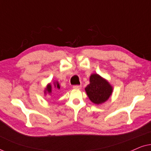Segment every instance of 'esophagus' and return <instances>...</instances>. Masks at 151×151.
Instances as JSON below:
<instances>
[{"label": "esophagus", "instance_id": "esophagus-1", "mask_svg": "<svg viewBox=\"0 0 151 151\" xmlns=\"http://www.w3.org/2000/svg\"><path fill=\"white\" fill-rule=\"evenodd\" d=\"M73 88H74V89H80V88H82V86L81 85H73Z\"/></svg>", "mask_w": 151, "mask_h": 151}]
</instances>
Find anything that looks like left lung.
<instances>
[{
  "mask_svg": "<svg viewBox=\"0 0 151 151\" xmlns=\"http://www.w3.org/2000/svg\"><path fill=\"white\" fill-rule=\"evenodd\" d=\"M86 94L94 104H100L108 100L113 92L109 82L97 73L90 76V84L85 88Z\"/></svg>",
  "mask_w": 151,
  "mask_h": 151,
  "instance_id": "left-lung-1",
  "label": "left lung"
}]
</instances>
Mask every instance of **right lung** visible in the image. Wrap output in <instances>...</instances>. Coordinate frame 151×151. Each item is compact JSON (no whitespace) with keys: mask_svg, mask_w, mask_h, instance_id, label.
Instances as JSON below:
<instances>
[{"mask_svg":"<svg viewBox=\"0 0 151 151\" xmlns=\"http://www.w3.org/2000/svg\"><path fill=\"white\" fill-rule=\"evenodd\" d=\"M54 86L55 88H58V89H60V86L58 82H54ZM51 88H52V87H51V84H49L47 86L46 88H45V93H51Z\"/></svg>","mask_w":151,"mask_h":151,"instance_id":"obj_1","label":"right lung"}]
</instances>
